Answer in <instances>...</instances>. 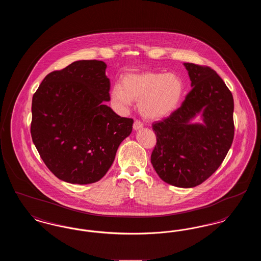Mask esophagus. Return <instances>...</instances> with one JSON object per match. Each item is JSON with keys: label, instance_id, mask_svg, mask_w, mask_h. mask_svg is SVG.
<instances>
[{"label": "esophagus", "instance_id": "esophagus-1", "mask_svg": "<svg viewBox=\"0 0 261 261\" xmlns=\"http://www.w3.org/2000/svg\"><path fill=\"white\" fill-rule=\"evenodd\" d=\"M142 127H143V123H142L140 120H135V122H134V124H133L134 130H139V129H141Z\"/></svg>", "mask_w": 261, "mask_h": 261}]
</instances>
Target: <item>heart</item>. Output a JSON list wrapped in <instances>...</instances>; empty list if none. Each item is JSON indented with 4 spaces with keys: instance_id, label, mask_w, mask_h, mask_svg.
Here are the masks:
<instances>
[{
    "instance_id": "heart-1",
    "label": "heart",
    "mask_w": 261,
    "mask_h": 261,
    "mask_svg": "<svg viewBox=\"0 0 261 261\" xmlns=\"http://www.w3.org/2000/svg\"><path fill=\"white\" fill-rule=\"evenodd\" d=\"M184 94V83L175 73L144 72L127 74L122 85L115 84L112 99L120 107H129L139 101L141 114L150 120L168 116L177 109Z\"/></svg>"
}]
</instances>
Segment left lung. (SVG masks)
<instances>
[{
	"instance_id": "1",
	"label": "left lung",
	"mask_w": 261,
	"mask_h": 261,
	"mask_svg": "<svg viewBox=\"0 0 261 261\" xmlns=\"http://www.w3.org/2000/svg\"><path fill=\"white\" fill-rule=\"evenodd\" d=\"M192 90L181 107L152 130L156 145L150 162L165 183L198 186L221 165L234 139V99L222 78L208 66L184 63ZM202 112L203 124L189 120Z\"/></svg>"
}]
</instances>
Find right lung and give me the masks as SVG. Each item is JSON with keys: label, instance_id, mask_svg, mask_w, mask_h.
I'll return each mask as SVG.
<instances>
[{"label": "right lung", "instance_id": "right-lung-1", "mask_svg": "<svg viewBox=\"0 0 261 261\" xmlns=\"http://www.w3.org/2000/svg\"><path fill=\"white\" fill-rule=\"evenodd\" d=\"M107 64L77 61L47 75L32 98L31 137L50 172L71 184L100 180L111 168L133 119L117 115Z\"/></svg>", "mask_w": 261, "mask_h": 261}]
</instances>
